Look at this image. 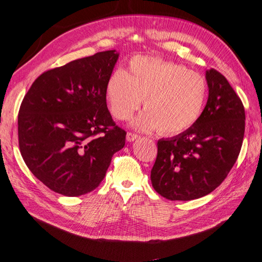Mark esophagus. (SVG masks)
<instances>
[{
  "label": "esophagus",
  "instance_id": "obj_1",
  "mask_svg": "<svg viewBox=\"0 0 262 262\" xmlns=\"http://www.w3.org/2000/svg\"><path fill=\"white\" fill-rule=\"evenodd\" d=\"M138 135H136V134H133V133H127V135H126V139H127V142H134V141H136V139H138Z\"/></svg>",
  "mask_w": 262,
  "mask_h": 262
}]
</instances>
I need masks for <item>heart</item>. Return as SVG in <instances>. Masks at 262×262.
Here are the masks:
<instances>
[{
	"instance_id": "1",
	"label": "heart",
	"mask_w": 262,
	"mask_h": 262,
	"mask_svg": "<svg viewBox=\"0 0 262 262\" xmlns=\"http://www.w3.org/2000/svg\"><path fill=\"white\" fill-rule=\"evenodd\" d=\"M206 94L202 76L184 66L153 57L133 58L128 70L114 71L106 83L115 117L128 119L145 99V112L133 120V126L144 133L160 129L164 135H176L195 124Z\"/></svg>"
}]
</instances>
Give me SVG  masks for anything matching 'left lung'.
I'll return each mask as SVG.
<instances>
[{
    "mask_svg": "<svg viewBox=\"0 0 262 262\" xmlns=\"http://www.w3.org/2000/svg\"><path fill=\"white\" fill-rule=\"evenodd\" d=\"M209 97L196 123L157 143L150 171L154 190L171 201L208 195L227 178L245 136V108L233 88L214 69L205 72Z\"/></svg>",
    "mask_w": 262,
    "mask_h": 262,
    "instance_id": "1",
    "label": "left lung"
}]
</instances>
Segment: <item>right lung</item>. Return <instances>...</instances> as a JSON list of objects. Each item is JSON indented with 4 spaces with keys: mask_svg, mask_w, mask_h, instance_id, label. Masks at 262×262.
I'll return each instance as SVG.
<instances>
[{
    "mask_svg": "<svg viewBox=\"0 0 262 262\" xmlns=\"http://www.w3.org/2000/svg\"><path fill=\"white\" fill-rule=\"evenodd\" d=\"M119 52L102 51L43 72L21 103L20 151L30 171L66 196L100 184L112 157L125 146L126 132L115 125L106 83Z\"/></svg>",
    "mask_w": 262,
    "mask_h": 262,
    "instance_id": "1",
    "label": "right lung"
}]
</instances>
